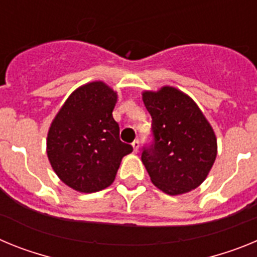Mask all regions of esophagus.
<instances>
[{"label":"esophagus","mask_w":257,"mask_h":257,"mask_svg":"<svg viewBox=\"0 0 257 257\" xmlns=\"http://www.w3.org/2000/svg\"><path fill=\"white\" fill-rule=\"evenodd\" d=\"M139 147H140L139 140H134L133 148H134V152H135V153H138V151H139Z\"/></svg>","instance_id":"34e87169"}]
</instances>
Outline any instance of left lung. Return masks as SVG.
<instances>
[{
	"mask_svg": "<svg viewBox=\"0 0 257 257\" xmlns=\"http://www.w3.org/2000/svg\"><path fill=\"white\" fill-rule=\"evenodd\" d=\"M154 142L142 154L152 183L170 196L199 187L216 160L212 126L192 97L172 86L144 91Z\"/></svg>",
	"mask_w": 257,
	"mask_h": 257,
	"instance_id": "1",
	"label": "left lung"
}]
</instances>
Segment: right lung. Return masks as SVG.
Here are the masks:
<instances>
[{
    "label": "right lung",
    "instance_id": "add662e5",
    "mask_svg": "<svg viewBox=\"0 0 257 257\" xmlns=\"http://www.w3.org/2000/svg\"><path fill=\"white\" fill-rule=\"evenodd\" d=\"M117 92L103 81L76 88L68 96L47 133L50 165L65 185L95 193L114 181L121 161L133 152L119 140L113 118Z\"/></svg>",
    "mask_w": 257,
    "mask_h": 257
}]
</instances>
